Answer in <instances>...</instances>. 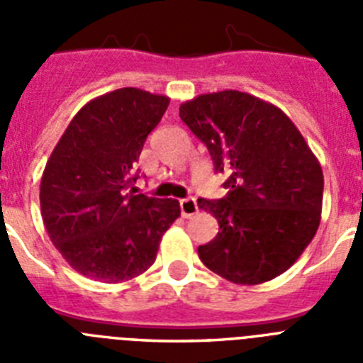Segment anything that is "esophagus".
I'll return each instance as SVG.
<instances>
[{
    "mask_svg": "<svg viewBox=\"0 0 363 363\" xmlns=\"http://www.w3.org/2000/svg\"><path fill=\"white\" fill-rule=\"evenodd\" d=\"M179 209H182V216L191 218L194 214H198V203L194 198H185V200L179 201Z\"/></svg>",
    "mask_w": 363,
    "mask_h": 363,
    "instance_id": "esophagus-1",
    "label": "esophagus"
}]
</instances>
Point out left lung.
<instances>
[{
  "label": "left lung",
  "instance_id": "obj_1",
  "mask_svg": "<svg viewBox=\"0 0 363 363\" xmlns=\"http://www.w3.org/2000/svg\"><path fill=\"white\" fill-rule=\"evenodd\" d=\"M179 118L207 145L229 189L223 200L198 198L220 225L198 247L203 265L238 285L280 277L322 220L318 158L281 108L247 92L200 94L179 105Z\"/></svg>",
  "mask_w": 363,
  "mask_h": 363
}]
</instances>
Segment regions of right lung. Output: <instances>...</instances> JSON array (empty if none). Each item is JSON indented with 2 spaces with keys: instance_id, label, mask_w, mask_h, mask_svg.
Listing matches in <instances>:
<instances>
[{
  "instance_id": "add662e5",
  "label": "right lung",
  "mask_w": 363,
  "mask_h": 363,
  "mask_svg": "<svg viewBox=\"0 0 363 363\" xmlns=\"http://www.w3.org/2000/svg\"><path fill=\"white\" fill-rule=\"evenodd\" d=\"M171 99L125 86L91 99L70 120L45 165L41 218L50 242L79 274L133 280L154 264L178 200L127 192L130 169Z\"/></svg>"
}]
</instances>
